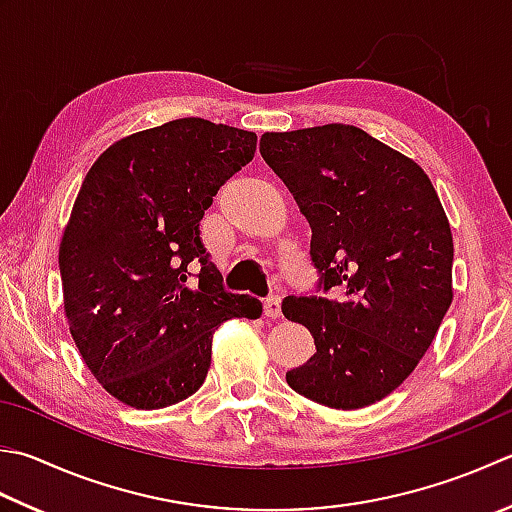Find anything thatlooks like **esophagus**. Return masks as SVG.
I'll return each instance as SVG.
<instances>
[{"instance_id":"esophagus-1","label":"esophagus","mask_w":512,"mask_h":512,"mask_svg":"<svg viewBox=\"0 0 512 512\" xmlns=\"http://www.w3.org/2000/svg\"><path fill=\"white\" fill-rule=\"evenodd\" d=\"M264 315L270 319H279L282 317V299L279 297H270L264 302Z\"/></svg>"}]
</instances>
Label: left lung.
Segmentation results:
<instances>
[{
  "mask_svg": "<svg viewBox=\"0 0 512 512\" xmlns=\"http://www.w3.org/2000/svg\"><path fill=\"white\" fill-rule=\"evenodd\" d=\"M264 162L293 193L324 290L286 297L317 353L286 373L295 393L337 410L388 397L417 368L453 302V233L424 168L346 124L264 133Z\"/></svg>",
  "mask_w": 512,
  "mask_h": 512,
  "instance_id": "left-lung-1",
  "label": "left lung"
}]
</instances>
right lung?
<instances>
[{
    "label": "right lung",
    "mask_w": 512,
    "mask_h": 512,
    "mask_svg": "<svg viewBox=\"0 0 512 512\" xmlns=\"http://www.w3.org/2000/svg\"><path fill=\"white\" fill-rule=\"evenodd\" d=\"M255 148L250 130L184 117L122 137L86 173L59 244L64 313L117 402H184L208 375L215 330L262 315L257 299L226 293L199 239L204 210Z\"/></svg>",
    "instance_id": "add662e5"
}]
</instances>
